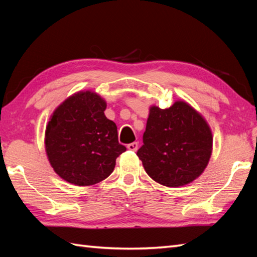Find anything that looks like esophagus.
<instances>
[{
    "instance_id": "esophagus-1",
    "label": "esophagus",
    "mask_w": 257,
    "mask_h": 257,
    "mask_svg": "<svg viewBox=\"0 0 257 257\" xmlns=\"http://www.w3.org/2000/svg\"><path fill=\"white\" fill-rule=\"evenodd\" d=\"M138 143H133V144H129L128 146H127V148L129 149V150H132V151H137V149H138Z\"/></svg>"
}]
</instances>
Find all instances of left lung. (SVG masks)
<instances>
[{"mask_svg": "<svg viewBox=\"0 0 257 257\" xmlns=\"http://www.w3.org/2000/svg\"><path fill=\"white\" fill-rule=\"evenodd\" d=\"M137 156L148 176L178 188L204 171L212 154V133L204 118L184 101L161 109L152 106Z\"/></svg>", "mask_w": 257, "mask_h": 257, "instance_id": "left-lung-1", "label": "left lung"}]
</instances>
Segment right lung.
Here are the masks:
<instances>
[{
	"mask_svg": "<svg viewBox=\"0 0 257 257\" xmlns=\"http://www.w3.org/2000/svg\"><path fill=\"white\" fill-rule=\"evenodd\" d=\"M107 105L96 92L80 91L53 112L45 132L46 154L59 177L75 185H92L110 176L125 151Z\"/></svg>",
	"mask_w": 257,
	"mask_h": 257,
	"instance_id": "add662e5",
	"label": "right lung"
}]
</instances>
